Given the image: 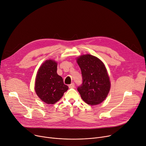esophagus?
I'll return each instance as SVG.
<instances>
[{"mask_svg":"<svg viewBox=\"0 0 146 146\" xmlns=\"http://www.w3.org/2000/svg\"><path fill=\"white\" fill-rule=\"evenodd\" d=\"M75 85H74V83H72V84H70L69 86V87L70 88H74V86Z\"/></svg>","mask_w":146,"mask_h":146,"instance_id":"1","label":"esophagus"}]
</instances>
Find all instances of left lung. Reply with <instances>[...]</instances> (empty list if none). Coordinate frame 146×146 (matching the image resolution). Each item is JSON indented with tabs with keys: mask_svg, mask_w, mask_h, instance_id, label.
<instances>
[{
	"mask_svg": "<svg viewBox=\"0 0 146 146\" xmlns=\"http://www.w3.org/2000/svg\"><path fill=\"white\" fill-rule=\"evenodd\" d=\"M83 82L77 87L82 98L89 105L101 103L107 97L111 83L104 64L96 56L82 55L77 58Z\"/></svg>",
	"mask_w": 146,
	"mask_h": 146,
	"instance_id": "8db88e82",
	"label": "left lung"
}]
</instances>
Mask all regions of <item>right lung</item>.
<instances>
[{"instance_id": "1", "label": "right lung", "mask_w": 146, "mask_h": 146, "mask_svg": "<svg viewBox=\"0 0 146 146\" xmlns=\"http://www.w3.org/2000/svg\"><path fill=\"white\" fill-rule=\"evenodd\" d=\"M56 72V62L47 60L39 68L36 74L35 84L36 94L48 104L56 102L69 88Z\"/></svg>"}]
</instances>
